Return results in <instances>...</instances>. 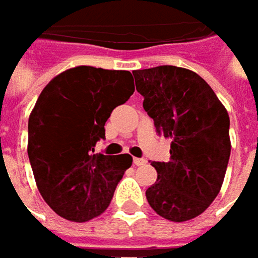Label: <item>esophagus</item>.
<instances>
[{
    "label": "esophagus",
    "mask_w": 258,
    "mask_h": 258,
    "mask_svg": "<svg viewBox=\"0 0 258 258\" xmlns=\"http://www.w3.org/2000/svg\"><path fill=\"white\" fill-rule=\"evenodd\" d=\"M133 163H134V166H143L146 163V160H143V158H134Z\"/></svg>",
    "instance_id": "obj_1"
}]
</instances>
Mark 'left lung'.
I'll return each mask as SVG.
<instances>
[{
	"label": "left lung",
	"mask_w": 258,
	"mask_h": 258,
	"mask_svg": "<svg viewBox=\"0 0 258 258\" xmlns=\"http://www.w3.org/2000/svg\"><path fill=\"white\" fill-rule=\"evenodd\" d=\"M136 89L157 131L170 143V161H154L157 182L149 206L175 223L203 214L224 182L232 143L230 118L214 89L197 73L175 66L134 70Z\"/></svg>",
	"instance_id": "1"
}]
</instances>
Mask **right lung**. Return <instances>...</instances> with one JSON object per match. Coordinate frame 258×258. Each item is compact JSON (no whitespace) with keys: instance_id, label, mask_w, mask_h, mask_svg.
Instances as JSON below:
<instances>
[{"instance_id":"1","label":"right lung","mask_w":258,"mask_h":258,"mask_svg":"<svg viewBox=\"0 0 258 258\" xmlns=\"http://www.w3.org/2000/svg\"><path fill=\"white\" fill-rule=\"evenodd\" d=\"M127 70L91 66L52 79L28 119V157L37 188L59 217L85 223L101 215L131 167L128 154H94L112 110L134 92Z\"/></svg>"}]
</instances>
